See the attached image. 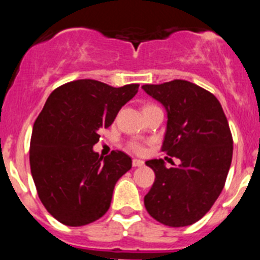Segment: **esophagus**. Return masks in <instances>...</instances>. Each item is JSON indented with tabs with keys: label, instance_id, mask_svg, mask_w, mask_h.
Here are the masks:
<instances>
[{
	"label": "esophagus",
	"instance_id": "34e87169",
	"mask_svg": "<svg viewBox=\"0 0 260 260\" xmlns=\"http://www.w3.org/2000/svg\"><path fill=\"white\" fill-rule=\"evenodd\" d=\"M143 165L144 161H142L139 158H134V160H133V167H143Z\"/></svg>",
	"mask_w": 260,
	"mask_h": 260
}]
</instances>
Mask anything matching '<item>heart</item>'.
Here are the masks:
<instances>
[{"instance_id":"obj_1","label":"heart","mask_w":260,"mask_h":260,"mask_svg":"<svg viewBox=\"0 0 260 260\" xmlns=\"http://www.w3.org/2000/svg\"><path fill=\"white\" fill-rule=\"evenodd\" d=\"M147 107H150V105H147ZM146 108V107H144ZM128 148L133 151V152H137V153H141L143 152V146L139 143H137V142H133V143L128 144Z\"/></svg>"}]
</instances>
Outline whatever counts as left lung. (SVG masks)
I'll return each instance as SVG.
<instances>
[{"instance_id":"1","label":"left lung","mask_w":260,"mask_h":260,"mask_svg":"<svg viewBox=\"0 0 260 260\" xmlns=\"http://www.w3.org/2000/svg\"><path fill=\"white\" fill-rule=\"evenodd\" d=\"M142 88L167 110L161 151L181 160L172 168L162 158L146 161L156 178L144 206L161 224L187 226L210 211L224 189L233 155L228 119L212 93L187 80Z\"/></svg>"}]
</instances>
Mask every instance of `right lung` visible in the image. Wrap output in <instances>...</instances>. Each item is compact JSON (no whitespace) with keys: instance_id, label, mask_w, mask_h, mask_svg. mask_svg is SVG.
<instances>
[{"instance_id":"1","label":"right lung","mask_w":260,"mask_h":260,"mask_svg":"<svg viewBox=\"0 0 260 260\" xmlns=\"http://www.w3.org/2000/svg\"><path fill=\"white\" fill-rule=\"evenodd\" d=\"M138 88L74 80L54 89L36 118L31 174L41 203L62 224L87 225L109 210L114 186L132 169V157L121 151L103 157L92 147Z\"/></svg>"}]
</instances>
